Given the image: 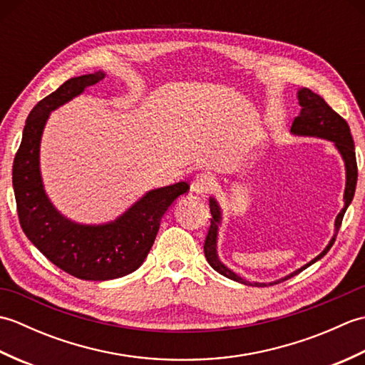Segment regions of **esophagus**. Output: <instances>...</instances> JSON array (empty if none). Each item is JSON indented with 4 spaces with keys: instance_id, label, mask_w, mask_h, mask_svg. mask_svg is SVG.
Returning <instances> with one entry per match:
<instances>
[{
    "instance_id": "esophagus-1",
    "label": "esophagus",
    "mask_w": 365,
    "mask_h": 365,
    "mask_svg": "<svg viewBox=\"0 0 365 365\" xmlns=\"http://www.w3.org/2000/svg\"><path fill=\"white\" fill-rule=\"evenodd\" d=\"M215 187V180L210 174L202 173V174H197L195 177V180L191 182V191L196 192V195H205L210 190H213Z\"/></svg>"
}]
</instances>
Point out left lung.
Instances as JSON below:
<instances>
[{"label":"left lung","instance_id":"left-lung-1","mask_svg":"<svg viewBox=\"0 0 365 365\" xmlns=\"http://www.w3.org/2000/svg\"><path fill=\"white\" fill-rule=\"evenodd\" d=\"M298 100H299V114L294 118L293 123H292V133L294 135H304V136H319V138H324V139H329L336 144V147L339 149L340 155L344 157L345 161V168H346V187H345V205L342 208V212L337 215L336 218V235L332 237V240L329 242V245L327 246V250H324L320 255H317V257L309 262L307 265H304L302 268H299L298 271H294L290 276H287L281 281L277 282H282L287 281V279L293 277L294 274L301 273L302 269H306L307 267H311L312 263H315L319 259H322L324 254H327L331 246L334 245L336 242V237H337V232L340 229V224H342L344 220V215L346 212L348 205L353 200L354 196V190H356V182H358V165H356V153H354V143H353V138L350 133V127H348L346 120L342 118V115H339L332 108L324 102V100L319 96L312 92L311 89H301L298 92ZM210 213H212V218H210V226H208V232L205 235V243H204V252H205V257L207 262L210 263V267L218 271L220 274L226 276L232 281H237V282H242L245 285H267V284H259V282H247L245 279H242L240 276H237L234 271H230L227 267H224L222 263L218 259V254H216V234H218V224L221 220V212H220V207L216 204L215 199H210ZM277 282H271L269 285H274Z\"/></svg>","mask_w":365,"mask_h":365}]
</instances>
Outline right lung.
I'll list each match as a JSON object with an SVG mask.
<instances>
[{
  "instance_id": "add662e5",
  "label": "right lung",
  "mask_w": 365,
  "mask_h": 365,
  "mask_svg": "<svg viewBox=\"0 0 365 365\" xmlns=\"http://www.w3.org/2000/svg\"><path fill=\"white\" fill-rule=\"evenodd\" d=\"M103 78V72L75 76L42 98L28 115L12 166L15 202L25 235L58 268L84 281H110L141 267L157 237L163 215L190 190L185 182L152 190L119 220L103 226L75 224L51 205L38 170L45 122L50 111Z\"/></svg>"
}]
</instances>
